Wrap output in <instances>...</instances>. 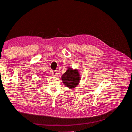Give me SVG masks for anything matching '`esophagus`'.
I'll return each mask as SVG.
<instances>
[{
	"instance_id": "1",
	"label": "esophagus",
	"mask_w": 132,
	"mask_h": 132,
	"mask_svg": "<svg viewBox=\"0 0 132 132\" xmlns=\"http://www.w3.org/2000/svg\"><path fill=\"white\" fill-rule=\"evenodd\" d=\"M57 74H58V72H57V70L53 71H52V75H53L54 76H57Z\"/></svg>"
}]
</instances>
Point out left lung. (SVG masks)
<instances>
[{
  "label": "left lung",
  "instance_id": "obj_1",
  "mask_svg": "<svg viewBox=\"0 0 132 132\" xmlns=\"http://www.w3.org/2000/svg\"><path fill=\"white\" fill-rule=\"evenodd\" d=\"M61 78L64 85L68 88L72 89L79 84L81 76L77 69H73L68 67L66 72L63 74Z\"/></svg>",
  "mask_w": 132,
  "mask_h": 132
}]
</instances>
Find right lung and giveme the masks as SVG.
Wrapping results in <instances>:
<instances>
[{
  "label": "right lung",
  "instance_id": "right-lung-1",
  "mask_svg": "<svg viewBox=\"0 0 132 132\" xmlns=\"http://www.w3.org/2000/svg\"><path fill=\"white\" fill-rule=\"evenodd\" d=\"M44 75H45V74H43V75H42V76H44Z\"/></svg>",
  "mask_w": 132,
  "mask_h": 132
}]
</instances>
